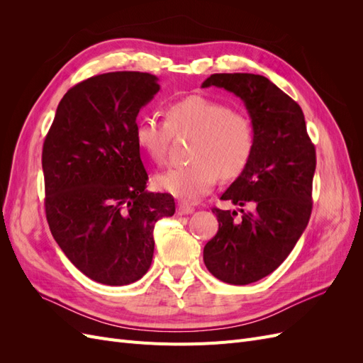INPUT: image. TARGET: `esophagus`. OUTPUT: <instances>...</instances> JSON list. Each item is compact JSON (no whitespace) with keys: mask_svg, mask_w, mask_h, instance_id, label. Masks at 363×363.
<instances>
[{"mask_svg":"<svg viewBox=\"0 0 363 363\" xmlns=\"http://www.w3.org/2000/svg\"><path fill=\"white\" fill-rule=\"evenodd\" d=\"M192 212H194V207L192 206L186 204V203H179L177 204V213L179 215H189Z\"/></svg>","mask_w":363,"mask_h":363,"instance_id":"esophagus-1","label":"esophagus"}]
</instances>
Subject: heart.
<instances>
[{
    "instance_id": "obj_1",
    "label": "heart",
    "mask_w": 363,
    "mask_h": 363,
    "mask_svg": "<svg viewBox=\"0 0 363 363\" xmlns=\"http://www.w3.org/2000/svg\"><path fill=\"white\" fill-rule=\"evenodd\" d=\"M172 131H189V163L162 172L157 184L182 200L201 199L218 175L233 179L242 172L255 150V128L247 115L203 95H189L167 107V121L144 116L136 124V140L156 163H164Z\"/></svg>"
}]
</instances>
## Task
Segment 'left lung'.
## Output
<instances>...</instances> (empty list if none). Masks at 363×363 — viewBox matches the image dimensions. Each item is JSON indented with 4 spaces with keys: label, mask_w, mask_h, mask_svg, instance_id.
<instances>
[{
    "label": "left lung",
    "mask_w": 363,
    "mask_h": 363,
    "mask_svg": "<svg viewBox=\"0 0 363 363\" xmlns=\"http://www.w3.org/2000/svg\"><path fill=\"white\" fill-rule=\"evenodd\" d=\"M201 86L224 87L239 96L255 128L250 162L221 195L239 206L242 216L213 207L219 227L203 251L206 268L216 279L248 284L281 265L309 223L315 145L301 107L267 77L212 74Z\"/></svg>",
    "instance_id": "1"
}]
</instances>
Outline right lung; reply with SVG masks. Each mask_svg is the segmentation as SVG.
Returning <instances> with one entry per match:
<instances>
[{
    "mask_svg": "<svg viewBox=\"0 0 363 363\" xmlns=\"http://www.w3.org/2000/svg\"><path fill=\"white\" fill-rule=\"evenodd\" d=\"M160 89L157 77L118 71L63 95L45 136L42 169L52 238L89 279L123 286L148 271L155 225L172 216L169 194L147 192L136 116Z\"/></svg>",
    "mask_w": 363,
    "mask_h": 363,
    "instance_id": "obj_1",
    "label": "right lung"
}]
</instances>
